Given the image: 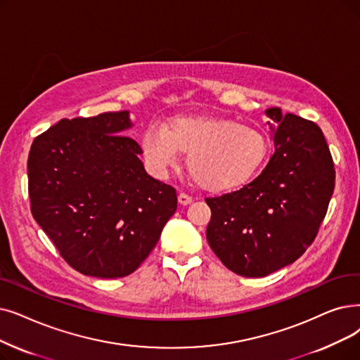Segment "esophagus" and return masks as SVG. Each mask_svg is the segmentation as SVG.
Wrapping results in <instances>:
<instances>
[{
  "label": "esophagus",
  "instance_id": "34e87169",
  "mask_svg": "<svg viewBox=\"0 0 360 360\" xmlns=\"http://www.w3.org/2000/svg\"><path fill=\"white\" fill-rule=\"evenodd\" d=\"M178 201H179V205L186 206V205H190V202L193 201V197H190L188 194L181 193V194H178Z\"/></svg>",
  "mask_w": 360,
  "mask_h": 360
}]
</instances>
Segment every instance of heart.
I'll return each mask as SVG.
<instances>
[{"mask_svg": "<svg viewBox=\"0 0 360 360\" xmlns=\"http://www.w3.org/2000/svg\"><path fill=\"white\" fill-rule=\"evenodd\" d=\"M141 148L158 175L176 167L188 154L186 167L200 188L212 193L237 190L264 162L268 141L257 129L232 119L179 116L166 128L153 123L144 131Z\"/></svg>", "mask_w": 360, "mask_h": 360, "instance_id": "1", "label": "heart"}]
</instances>
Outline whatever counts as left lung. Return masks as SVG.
<instances>
[{"label":"left lung","mask_w":360,"mask_h":360,"mask_svg":"<svg viewBox=\"0 0 360 360\" xmlns=\"http://www.w3.org/2000/svg\"><path fill=\"white\" fill-rule=\"evenodd\" d=\"M275 153L241 190L206 198V237L225 266L266 276L299 259L314 243L334 193L335 170L316 123L268 108Z\"/></svg>","instance_id":"1"}]
</instances>
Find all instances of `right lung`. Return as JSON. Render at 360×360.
Listing matches in <instances>:
<instances>
[{
	"label": "right lung",
	"instance_id": "obj_1",
	"mask_svg": "<svg viewBox=\"0 0 360 360\" xmlns=\"http://www.w3.org/2000/svg\"><path fill=\"white\" fill-rule=\"evenodd\" d=\"M129 112L61 119L29 151L30 210L73 269L122 278L139 268L176 210V191L151 178L141 147L120 135Z\"/></svg>",
	"mask_w": 360,
	"mask_h": 360
}]
</instances>
